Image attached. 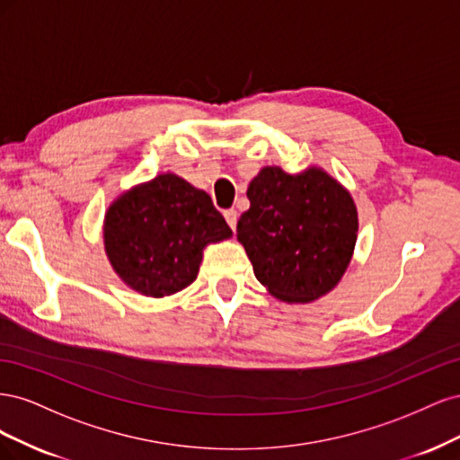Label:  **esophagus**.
<instances>
[{
	"label": "esophagus",
	"instance_id": "esophagus-1",
	"mask_svg": "<svg viewBox=\"0 0 460 460\" xmlns=\"http://www.w3.org/2000/svg\"><path fill=\"white\" fill-rule=\"evenodd\" d=\"M225 218H226V222H228V226H230L232 230H235V225H238V211H235V208H226V211H225Z\"/></svg>",
	"mask_w": 460,
	"mask_h": 460
}]
</instances>
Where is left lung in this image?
<instances>
[{"instance_id":"8db88e82","label":"left lung","mask_w":460,"mask_h":460,"mask_svg":"<svg viewBox=\"0 0 460 460\" xmlns=\"http://www.w3.org/2000/svg\"><path fill=\"white\" fill-rule=\"evenodd\" d=\"M238 240L257 280L288 303H309L340 282L357 242V208L320 169H262L247 188Z\"/></svg>"}]
</instances>
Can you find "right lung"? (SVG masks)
Returning a JSON list of instances; mask_svg holds the SVG:
<instances>
[{"label":"right lung","instance_id":"1","mask_svg":"<svg viewBox=\"0 0 460 460\" xmlns=\"http://www.w3.org/2000/svg\"><path fill=\"white\" fill-rule=\"evenodd\" d=\"M232 235L211 198L176 174L124 193L105 215V249L117 274L149 297L196 280L203 247Z\"/></svg>","mask_w":460,"mask_h":460}]
</instances>
